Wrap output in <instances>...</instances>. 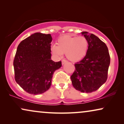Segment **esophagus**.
<instances>
[{
  "label": "esophagus",
  "instance_id": "esophagus-1",
  "mask_svg": "<svg viewBox=\"0 0 124 124\" xmlns=\"http://www.w3.org/2000/svg\"><path fill=\"white\" fill-rule=\"evenodd\" d=\"M67 62V61H66V60H62V65H64V64H65Z\"/></svg>",
  "mask_w": 124,
  "mask_h": 124
}]
</instances>
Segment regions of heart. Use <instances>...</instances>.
Here are the masks:
<instances>
[{
  "label": "heart",
  "mask_w": 124,
  "mask_h": 124,
  "mask_svg": "<svg viewBox=\"0 0 124 124\" xmlns=\"http://www.w3.org/2000/svg\"><path fill=\"white\" fill-rule=\"evenodd\" d=\"M89 43L84 36H65L58 39L56 45L51 47L52 55L56 58H60L65 54L66 56L72 62H78L85 56Z\"/></svg>",
  "instance_id": "b5f03b06"
}]
</instances>
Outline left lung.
Masks as SVG:
<instances>
[{
    "mask_svg": "<svg viewBox=\"0 0 124 124\" xmlns=\"http://www.w3.org/2000/svg\"><path fill=\"white\" fill-rule=\"evenodd\" d=\"M82 34L89 46L86 56L74 64L76 70L70 76L73 87L82 93H92L106 82L110 64V56L106 44L93 34Z\"/></svg>",
    "mask_w": 124,
    "mask_h": 124,
    "instance_id": "8db88e82",
    "label": "left lung"
}]
</instances>
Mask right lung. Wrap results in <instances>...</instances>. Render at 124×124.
Wrapping results in <instances>:
<instances>
[{
  "mask_svg": "<svg viewBox=\"0 0 124 124\" xmlns=\"http://www.w3.org/2000/svg\"><path fill=\"white\" fill-rule=\"evenodd\" d=\"M50 34L35 33L20 42L13 60L16 82L29 94L46 92L51 85L52 75L62 62L51 59Z\"/></svg>",
  "mask_w": 124,
  "mask_h": 124,
  "instance_id": "right-lung-1",
  "label": "right lung"
}]
</instances>
